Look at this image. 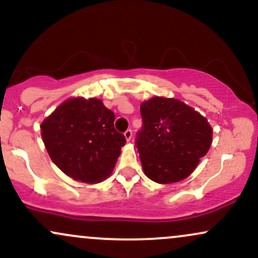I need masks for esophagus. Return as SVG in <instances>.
Returning <instances> with one entry per match:
<instances>
[{
  "instance_id": "1",
  "label": "esophagus",
  "mask_w": 258,
  "mask_h": 258,
  "mask_svg": "<svg viewBox=\"0 0 258 258\" xmlns=\"http://www.w3.org/2000/svg\"><path fill=\"white\" fill-rule=\"evenodd\" d=\"M123 136H125L126 141L130 142V141H131V138H132V131H131V130H127V131L123 133Z\"/></svg>"
}]
</instances>
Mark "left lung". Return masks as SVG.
I'll list each match as a JSON object with an SVG mask.
<instances>
[{"label":"left lung","mask_w":258,"mask_h":258,"mask_svg":"<svg viewBox=\"0 0 258 258\" xmlns=\"http://www.w3.org/2000/svg\"><path fill=\"white\" fill-rule=\"evenodd\" d=\"M143 119L136 146L144 174L160 184L183 180L197 168L212 143L205 116L174 98L153 97L141 104Z\"/></svg>","instance_id":"1"}]
</instances>
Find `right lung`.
<instances>
[{
	"label": "right lung",
	"instance_id": "obj_1",
	"mask_svg": "<svg viewBox=\"0 0 258 258\" xmlns=\"http://www.w3.org/2000/svg\"><path fill=\"white\" fill-rule=\"evenodd\" d=\"M115 115L102 99L74 97L41 123L52 161L79 182L99 183L110 176L126 138L114 127Z\"/></svg>",
	"mask_w": 258,
	"mask_h": 258
}]
</instances>
